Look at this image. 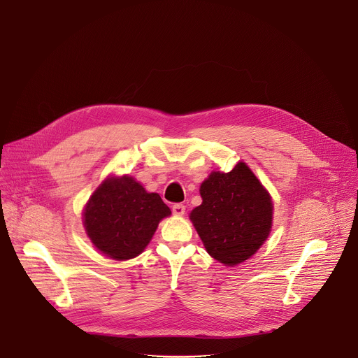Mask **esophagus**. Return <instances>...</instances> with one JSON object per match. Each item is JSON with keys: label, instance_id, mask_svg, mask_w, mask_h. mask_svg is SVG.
Returning a JSON list of instances; mask_svg holds the SVG:
<instances>
[{"label": "esophagus", "instance_id": "1", "mask_svg": "<svg viewBox=\"0 0 358 358\" xmlns=\"http://www.w3.org/2000/svg\"><path fill=\"white\" fill-rule=\"evenodd\" d=\"M171 211L174 215H184L185 207L182 206V203H174V206L171 207Z\"/></svg>", "mask_w": 358, "mask_h": 358}]
</instances>
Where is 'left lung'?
Here are the masks:
<instances>
[{
    "instance_id": "1",
    "label": "left lung",
    "mask_w": 358,
    "mask_h": 358,
    "mask_svg": "<svg viewBox=\"0 0 358 358\" xmlns=\"http://www.w3.org/2000/svg\"><path fill=\"white\" fill-rule=\"evenodd\" d=\"M202 203L189 218L207 252L234 266L257 252L272 227L269 194L245 163L232 171H214L201 184Z\"/></svg>"
}]
</instances>
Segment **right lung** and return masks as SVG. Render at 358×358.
<instances>
[{
	"label": "right lung",
	"mask_w": 358,
	"mask_h": 358,
	"mask_svg": "<svg viewBox=\"0 0 358 358\" xmlns=\"http://www.w3.org/2000/svg\"><path fill=\"white\" fill-rule=\"evenodd\" d=\"M171 214L159 194L147 192L131 177L109 178L90 196L83 214L94 246L116 261L143 252L159 222Z\"/></svg>",
	"instance_id": "1"
}]
</instances>
